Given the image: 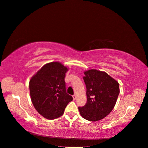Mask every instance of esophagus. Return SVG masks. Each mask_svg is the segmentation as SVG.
Returning a JSON list of instances; mask_svg holds the SVG:
<instances>
[{"label": "esophagus", "instance_id": "1", "mask_svg": "<svg viewBox=\"0 0 148 148\" xmlns=\"http://www.w3.org/2000/svg\"><path fill=\"white\" fill-rule=\"evenodd\" d=\"M73 99L75 100V99H76V95H74L73 96Z\"/></svg>", "mask_w": 148, "mask_h": 148}]
</instances>
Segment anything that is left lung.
I'll list each match as a JSON object with an SVG mask.
<instances>
[{
  "label": "left lung",
  "instance_id": "left-lung-1",
  "mask_svg": "<svg viewBox=\"0 0 148 148\" xmlns=\"http://www.w3.org/2000/svg\"><path fill=\"white\" fill-rule=\"evenodd\" d=\"M87 88V103L79 107L81 116L90 121L106 117L113 109L119 96V85L106 73L90 69L84 73Z\"/></svg>",
  "mask_w": 148,
  "mask_h": 148
}]
</instances>
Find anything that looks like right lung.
<instances>
[{
	"label": "right lung",
	"instance_id": "right-lung-1",
	"mask_svg": "<svg viewBox=\"0 0 148 148\" xmlns=\"http://www.w3.org/2000/svg\"><path fill=\"white\" fill-rule=\"evenodd\" d=\"M68 70L59 62H51L43 66L30 80L32 103L37 111L46 119L61 116L73 99L66 93L64 78Z\"/></svg>",
	"mask_w": 148,
	"mask_h": 148
}]
</instances>
